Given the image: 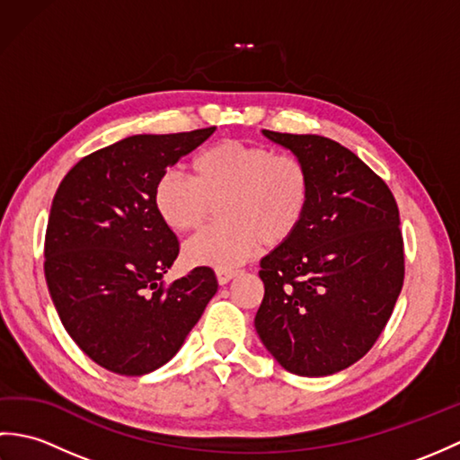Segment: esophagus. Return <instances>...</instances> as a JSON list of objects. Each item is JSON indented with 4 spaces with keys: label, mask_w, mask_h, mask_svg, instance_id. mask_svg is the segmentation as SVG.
<instances>
[{
    "label": "esophagus",
    "mask_w": 460,
    "mask_h": 460,
    "mask_svg": "<svg viewBox=\"0 0 460 460\" xmlns=\"http://www.w3.org/2000/svg\"><path fill=\"white\" fill-rule=\"evenodd\" d=\"M215 275H217V282L219 285H227V282L237 275V270H229V269H219L217 272H215Z\"/></svg>",
    "instance_id": "34e87169"
}]
</instances>
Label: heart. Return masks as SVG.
I'll return each mask as SVG.
<instances>
[{
	"mask_svg": "<svg viewBox=\"0 0 460 460\" xmlns=\"http://www.w3.org/2000/svg\"><path fill=\"white\" fill-rule=\"evenodd\" d=\"M154 208L170 229H201L215 205L221 225L183 247L190 267L237 269L261 249L287 243L306 217L312 180L295 154L261 144L223 140L191 162V178L165 172L154 185Z\"/></svg>",
	"mask_w": 460,
	"mask_h": 460,
	"instance_id": "obj_1",
	"label": "heart"
}]
</instances>
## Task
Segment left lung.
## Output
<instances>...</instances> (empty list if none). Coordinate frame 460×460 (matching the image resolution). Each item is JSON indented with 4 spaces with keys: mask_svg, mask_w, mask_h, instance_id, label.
<instances>
[{
    "mask_svg": "<svg viewBox=\"0 0 460 460\" xmlns=\"http://www.w3.org/2000/svg\"><path fill=\"white\" fill-rule=\"evenodd\" d=\"M262 134L306 164L312 198L295 235L261 259L257 334L290 374L332 376L367 354L402 292L397 203L341 144L316 134Z\"/></svg>",
    "mask_w": 460,
    "mask_h": 460,
    "instance_id": "left-lung-1",
    "label": "left lung"
}]
</instances>
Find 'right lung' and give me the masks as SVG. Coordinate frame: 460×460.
<instances>
[{"instance_id": "1", "label": "right lung", "mask_w": 460, "mask_h": 460, "mask_svg": "<svg viewBox=\"0 0 460 460\" xmlns=\"http://www.w3.org/2000/svg\"><path fill=\"white\" fill-rule=\"evenodd\" d=\"M213 128L138 134L93 152L53 198L45 279L68 336L101 367L144 376L178 354L217 292L209 267L162 285L180 243L154 208V185Z\"/></svg>"}]
</instances>
